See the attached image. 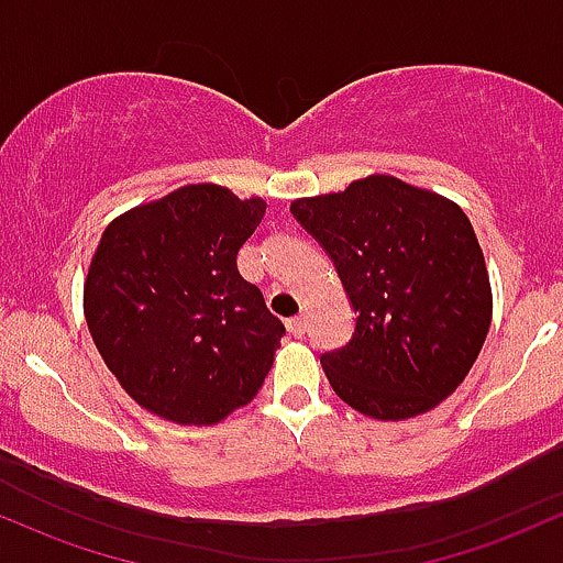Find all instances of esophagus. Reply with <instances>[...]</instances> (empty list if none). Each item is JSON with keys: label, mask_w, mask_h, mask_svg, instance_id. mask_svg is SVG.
Here are the masks:
<instances>
[{"label": "esophagus", "mask_w": 563, "mask_h": 563, "mask_svg": "<svg viewBox=\"0 0 563 563\" xmlns=\"http://www.w3.org/2000/svg\"><path fill=\"white\" fill-rule=\"evenodd\" d=\"M286 329H288V333H291V336H305V331H307V318H301V314H296V318H291V320H286Z\"/></svg>", "instance_id": "1"}]
</instances>
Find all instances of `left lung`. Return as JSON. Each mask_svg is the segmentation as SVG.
<instances>
[{
    "label": "left lung",
    "instance_id": "obj_1",
    "mask_svg": "<svg viewBox=\"0 0 563 563\" xmlns=\"http://www.w3.org/2000/svg\"><path fill=\"white\" fill-rule=\"evenodd\" d=\"M291 213L339 272L355 333L320 357L333 393L382 422L435 409L462 385L492 325V286L471 219L395 176L299 197Z\"/></svg>",
    "mask_w": 563,
    "mask_h": 563
}]
</instances>
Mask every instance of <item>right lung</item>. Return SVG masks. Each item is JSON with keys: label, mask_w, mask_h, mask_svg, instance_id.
Here are the masks:
<instances>
[{"label": "right lung", "mask_w": 563, "mask_h": 563, "mask_svg": "<svg viewBox=\"0 0 563 563\" xmlns=\"http://www.w3.org/2000/svg\"><path fill=\"white\" fill-rule=\"evenodd\" d=\"M267 202L187 184L117 216L85 280V320L135 404L208 428L251 404L286 325L238 272Z\"/></svg>", "instance_id": "1"}]
</instances>
